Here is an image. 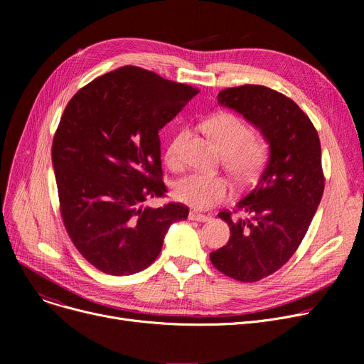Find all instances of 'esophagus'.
Listing matches in <instances>:
<instances>
[{
	"mask_svg": "<svg viewBox=\"0 0 364 364\" xmlns=\"http://www.w3.org/2000/svg\"><path fill=\"white\" fill-rule=\"evenodd\" d=\"M188 218L193 220V221H200V223H205V221L211 220V217H209V215L200 214V213H198V211H190V213H188Z\"/></svg>",
	"mask_w": 364,
	"mask_h": 364,
	"instance_id": "esophagus-1",
	"label": "esophagus"
}]
</instances>
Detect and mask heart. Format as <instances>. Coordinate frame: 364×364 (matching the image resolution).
<instances>
[{"instance_id": "heart-1", "label": "heart", "mask_w": 364, "mask_h": 364, "mask_svg": "<svg viewBox=\"0 0 364 364\" xmlns=\"http://www.w3.org/2000/svg\"><path fill=\"white\" fill-rule=\"evenodd\" d=\"M206 129L224 155V166L239 183H251L269 161L270 143L255 136L251 125L237 114L217 113L206 121ZM187 134V129H180L168 143L165 159L174 171H180L184 165L183 146ZM230 190V184L223 177L193 172L176 184L174 195L190 206L208 209L225 200Z\"/></svg>"}]
</instances>
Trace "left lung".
<instances>
[{"mask_svg":"<svg viewBox=\"0 0 364 364\" xmlns=\"http://www.w3.org/2000/svg\"><path fill=\"white\" fill-rule=\"evenodd\" d=\"M218 103L262 131L270 143V159L233 213L218 214L232 235L209 258L227 277L258 282L289 261L317 211L324 190L318 134L292 99L269 87L225 88L218 92ZM242 210L252 218L235 220L232 214Z\"/></svg>","mask_w":364,"mask_h":364,"instance_id":"obj_1","label":"left lung"}]
</instances>
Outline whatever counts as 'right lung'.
<instances>
[{
    "mask_svg": "<svg viewBox=\"0 0 364 364\" xmlns=\"http://www.w3.org/2000/svg\"><path fill=\"white\" fill-rule=\"evenodd\" d=\"M199 92L137 66L95 78L68 103L51 158L66 232L78 252L112 276L139 273L155 261L168 227L188 208L168 202L158 132Z\"/></svg>",
    "mask_w": 364,
    "mask_h": 364,
    "instance_id": "right-lung-1",
    "label": "right lung"
}]
</instances>
